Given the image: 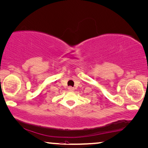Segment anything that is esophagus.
<instances>
[{"label":"esophagus","mask_w":148,"mask_h":148,"mask_svg":"<svg viewBox=\"0 0 148 148\" xmlns=\"http://www.w3.org/2000/svg\"><path fill=\"white\" fill-rule=\"evenodd\" d=\"M68 90H70V91H73V90H74V88L72 87H68Z\"/></svg>","instance_id":"34e87169"}]
</instances>
